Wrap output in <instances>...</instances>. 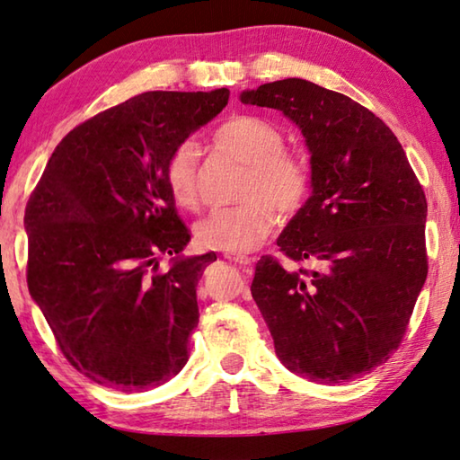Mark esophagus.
I'll use <instances>...</instances> for the list:
<instances>
[{
  "label": "esophagus",
  "mask_w": 460,
  "mask_h": 460,
  "mask_svg": "<svg viewBox=\"0 0 460 460\" xmlns=\"http://www.w3.org/2000/svg\"><path fill=\"white\" fill-rule=\"evenodd\" d=\"M224 256H226V259H228L230 262H236V264H240V267H251V264L254 262V259H251V256H246V254H238V252H226Z\"/></svg>",
  "instance_id": "esophagus-1"
}]
</instances>
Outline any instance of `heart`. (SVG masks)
Segmentation results:
<instances>
[{"instance_id":"heart-1","label":"heart","mask_w":460,"mask_h":460,"mask_svg":"<svg viewBox=\"0 0 460 460\" xmlns=\"http://www.w3.org/2000/svg\"><path fill=\"white\" fill-rule=\"evenodd\" d=\"M214 145L226 155L246 165L238 190L240 204L216 209L198 224V244L212 251L248 252L262 244L277 228V208L293 217L305 206L311 191V167L301 153L285 147V133L269 119L234 115L216 128ZM198 147L183 141L169 153L164 181L169 196L183 209L201 204L198 180Z\"/></svg>"}]
</instances>
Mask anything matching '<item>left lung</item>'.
<instances>
[{"instance_id":"left-lung-1","label":"left lung","mask_w":460,"mask_h":460,"mask_svg":"<svg viewBox=\"0 0 460 460\" xmlns=\"http://www.w3.org/2000/svg\"><path fill=\"white\" fill-rule=\"evenodd\" d=\"M240 99L283 111L311 151L313 193L277 240L299 269L262 256L252 299L291 372L356 380L400 348L429 275L422 185L392 128L349 96L285 78Z\"/></svg>"}]
</instances>
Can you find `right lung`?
I'll use <instances>...</instances> for the list:
<instances>
[{
	"label": "right lung",
	"instance_id": "add662e5",
	"mask_svg": "<svg viewBox=\"0 0 460 460\" xmlns=\"http://www.w3.org/2000/svg\"><path fill=\"white\" fill-rule=\"evenodd\" d=\"M228 96L153 91L102 111L64 137L31 191L30 295L62 356L96 384L155 388L190 358L196 287L216 254L159 270V256H180L191 236L164 165Z\"/></svg>",
	"mask_w": 460,
	"mask_h": 460
}]
</instances>
